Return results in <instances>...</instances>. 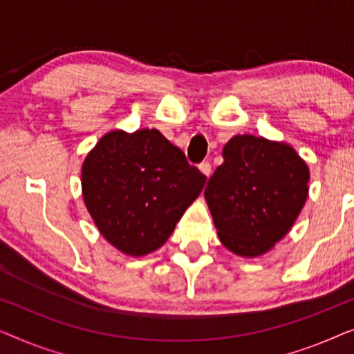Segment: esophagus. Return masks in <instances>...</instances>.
<instances>
[{
    "mask_svg": "<svg viewBox=\"0 0 354 354\" xmlns=\"http://www.w3.org/2000/svg\"><path fill=\"white\" fill-rule=\"evenodd\" d=\"M198 170H201L203 175L208 178L212 175V163L210 162H202L201 165H198Z\"/></svg>",
    "mask_w": 354,
    "mask_h": 354,
    "instance_id": "1",
    "label": "esophagus"
}]
</instances>
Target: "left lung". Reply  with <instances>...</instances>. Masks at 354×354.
<instances>
[{
  "mask_svg": "<svg viewBox=\"0 0 354 354\" xmlns=\"http://www.w3.org/2000/svg\"><path fill=\"white\" fill-rule=\"evenodd\" d=\"M223 157L205 187L220 241L236 255H263L301 212L310 171L290 146L250 134L234 136Z\"/></svg>",
  "mask_w": 354,
  "mask_h": 354,
  "instance_id": "left-lung-1",
  "label": "left lung"
}]
</instances>
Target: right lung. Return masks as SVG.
I'll return each instance as SVG.
<instances>
[{"mask_svg":"<svg viewBox=\"0 0 354 354\" xmlns=\"http://www.w3.org/2000/svg\"><path fill=\"white\" fill-rule=\"evenodd\" d=\"M207 176L158 129L112 131L88 153L83 198L113 247L142 257L162 247Z\"/></svg>","mask_w":354,"mask_h":354,"instance_id":"right-lung-1","label":"right lung"}]
</instances>
